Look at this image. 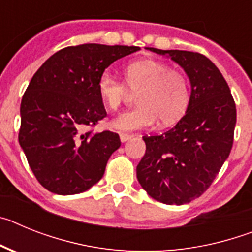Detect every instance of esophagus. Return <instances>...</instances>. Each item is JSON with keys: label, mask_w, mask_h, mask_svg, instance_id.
I'll use <instances>...</instances> for the list:
<instances>
[{"label": "esophagus", "mask_w": 252, "mask_h": 252, "mask_svg": "<svg viewBox=\"0 0 252 252\" xmlns=\"http://www.w3.org/2000/svg\"><path fill=\"white\" fill-rule=\"evenodd\" d=\"M131 139H132V135H128V133H120V140H121V142H126Z\"/></svg>", "instance_id": "34e87169"}]
</instances>
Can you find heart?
Wrapping results in <instances>:
<instances>
[{
	"label": "heart",
	"instance_id": "b5f03b06",
	"mask_svg": "<svg viewBox=\"0 0 252 252\" xmlns=\"http://www.w3.org/2000/svg\"><path fill=\"white\" fill-rule=\"evenodd\" d=\"M125 86L110 72H103L97 82L101 101L107 110L117 111L128 91L136 93L133 110L122 113L112 122L115 130L136 131L151 127L159 120L161 126H170L186 113L190 91L186 75L153 59L139 60L125 68Z\"/></svg>",
	"mask_w": 252,
	"mask_h": 252
}]
</instances>
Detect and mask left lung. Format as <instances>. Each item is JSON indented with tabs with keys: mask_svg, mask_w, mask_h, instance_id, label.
<instances>
[{
	"mask_svg": "<svg viewBox=\"0 0 252 252\" xmlns=\"http://www.w3.org/2000/svg\"><path fill=\"white\" fill-rule=\"evenodd\" d=\"M146 49L183 68L190 82V101L174 127L142 137L146 151L136 166L137 180L155 201L180 206L206 192L230 155L235 101L223 75L204 55Z\"/></svg>",
	"mask_w": 252,
	"mask_h": 252,
	"instance_id": "1",
	"label": "left lung"
}]
</instances>
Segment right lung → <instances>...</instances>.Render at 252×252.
Masks as SVG:
<instances>
[{
  "label": "right lung",
  "instance_id": "right-lung-1",
  "mask_svg": "<svg viewBox=\"0 0 252 252\" xmlns=\"http://www.w3.org/2000/svg\"><path fill=\"white\" fill-rule=\"evenodd\" d=\"M137 50L139 46L103 44L68 46L31 78L20 107L19 142L49 192L78 194L103 177L121 141L111 131H88L107 115L97 82L113 62Z\"/></svg>",
  "mask_w": 252,
  "mask_h": 252
}]
</instances>
